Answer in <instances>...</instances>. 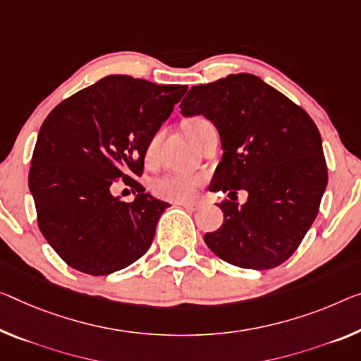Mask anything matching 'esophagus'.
I'll return each mask as SVG.
<instances>
[{
    "mask_svg": "<svg viewBox=\"0 0 361 361\" xmlns=\"http://www.w3.org/2000/svg\"><path fill=\"white\" fill-rule=\"evenodd\" d=\"M180 204V207H184L185 209H188V212H197V209L202 207L198 202H182V203H177Z\"/></svg>",
    "mask_w": 361,
    "mask_h": 361,
    "instance_id": "obj_1",
    "label": "esophagus"
}]
</instances>
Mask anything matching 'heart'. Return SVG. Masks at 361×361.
<instances>
[{"instance_id":"b5f03b06","label":"heart","mask_w":361,"mask_h":361,"mask_svg":"<svg viewBox=\"0 0 361 361\" xmlns=\"http://www.w3.org/2000/svg\"><path fill=\"white\" fill-rule=\"evenodd\" d=\"M207 124H209L208 121L200 119V118L187 121L185 123L187 135L190 137L197 129ZM158 145H159V135L152 137V140L148 142L147 149H145L147 163H153L154 159H157ZM200 182H202L200 180V177H195V176L168 174L154 182L153 192L157 197L163 200H169V202H187V200H190L193 197V193H195Z\"/></svg>"}]
</instances>
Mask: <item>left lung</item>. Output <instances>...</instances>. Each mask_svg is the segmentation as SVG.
Here are the masks:
<instances>
[{"instance_id":"left-lung-1","label":"left lung","mask_w":361,"mask_h":361,"mask_svg":"<svg viewBox=\"0 0 361 361\" xmlns=\"http://www.w3.org/2000/svg\"><path fill=\"white\" fill-rule=\"evenodd\" d=\"M184 116L202 114L219 132L223 159L212 192L247 190L243 204L223 202L224 223L204 234L216 257L247 269H271L297 250L328 185L313 119L253 74H231L192 87Z\"/></svg>"}]
</instances>
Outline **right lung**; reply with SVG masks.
Segmentation results:
<instances>
[{
	"label": "right lung",
	"instance_id": "right-lung-1",
	"mask_svg": "<svg viewBox=\"0 0 361 361\" xmlns=\"http://www.w3.org/2000/svg\"><path fill=\"white\" fill-rule=\"evenodd\" d=\"M187 92L130 75H108L48 114L29 173L42 234L71 268L106 276L137 262L152 245L169 203L145 193V149ZM134 186V202L110 193L116 180Z\"/></svg>",
	"mask_w": 361,
	"mask_h": 361
}]
</instances>
